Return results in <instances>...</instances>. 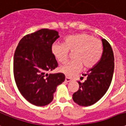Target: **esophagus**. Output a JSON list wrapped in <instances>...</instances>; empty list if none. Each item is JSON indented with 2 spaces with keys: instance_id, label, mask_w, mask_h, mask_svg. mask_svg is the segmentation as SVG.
Instances as JSON below:
<instances>
[{
  "instance_id": "1",
  "label": "esophagus",
  "mask_w": 126,
  "mask_h": 126,
  "mask_svg": "<svg viewBox=\"0 0 126 126\" xmlns=\"http://www.w3.org/2000/svg\"><path fill=\"white\" fill-rule=\"evenodd\" d=\"M65 82H67V83H68V82H70L71 81V79L70 78H69V77H65Z\"/></svg>"
}]
</instances>
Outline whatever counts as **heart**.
<instances>
[{
    "mask_svg": "<svg viewBox=\"0 0 126 126\" xmlns=\"http://www.w3.org/2000/svg\"><path fill=\"white\" fill-rule=\"evenodd\" d=\"M51 53L59 63L67 60L68 51L73 52V61L63 64L59 68L61 73L71 77L81 71L82 65L90 69L99 61L103 52L101 42L87 33H79L69 36L63 44L54 43L51 46Z\"/></svg>",
    "mask_w": 126,
    "mask_h": 126,
    "instance_id": "b5f03b06",
    "label": "heart"
}]
</instances>
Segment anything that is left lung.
<instances>
[{"label": "left lung", "instance_id": "1", "mask_svg": "<svg viewBox=\"0 0 126 126\" xmlns=\"http://www.w3.org/2000/svg\"><path fill=\"white\" fill-rule=\"evenodd\" d=\"M103 53L98 63L90 69L84 82H78L79 87L73 95V99L81 106H92L105 95L110 87L114 71V56L111 47L101 39Z\"/></svg>", "mask_w": 126, "mask_h": 126}]
</instances>
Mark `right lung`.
Instances as JSON below:
<instances>
[{
	"mask_svg": "<svg viewBox=\"0 0 126 126\" xmlns=\"http://www.w3.org/2000/svg\"><path fill=\"white\" fill-rule=\"evenodd\" d=\"M59 37L57 31L42 29L23 37L15 52L16 84L21 95L34 106H45L51 103L57 87L65 79L61 73H47L58 66L51 49Z\"/></svg>",
	"mask_w": 126,
	"mask_h": 126,
	"instance_id": "1",
	"label": "right lung"
}]
</instances>
